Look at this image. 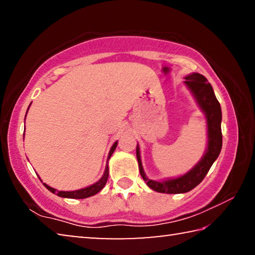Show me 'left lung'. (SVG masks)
I'll use <instances>...</instances> for the list:
<instances>
[{
  "label": "left lung",
  "instance_id": "obj_1",
  "mask_svg": "<svg viewBox=\"0 0 255 255\" xmlns=\"http://www.w3.org/2000/svg\"><path fill=\"white\" fill-rule=\"evenodd\" d=\"M184 84L192 93L193 98L206 116L207 123V148L204 156L200 158L191 170L176 178H169L161 181L150 180L145 174L140 158V148L137 144L136 156L139 165L141 178L146 184L156 192L161 193H184L196 188L205 176L222 150V108L215 96L213 86L206 77L199 73H191L184 77Z\"/></svg>",
  "mask_w": 255,
  "mask_h": 255
}]
</instances>
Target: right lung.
<instances>
[{
  "instance_id": "add662e5",
  "label": "right lung",
  "mask_w": 255,
  "mask_h": 255,
  "mask_svg": "<svg viewBox=\"0 0 255 255\" xmlns=\"http://www.w3.org/2000/svg\"><path fill=\"white\" fill-rule=\"evenodd\" d=\"M30 107V106H29ZM28 112V111H27ZM117 144H118V140L115 141V144L111 146L110 148V152L109 155H108V159H107V165H106V170H105V173L101 176V179L97 181L96 183H93L91 185H89V187L83 188V189H80V190H75V191H59V190H56L54 188L49 187L48 184L44 183L45 187L49 190L50 192L55 193V195H57L58 197H62V198H70V199H84V198H89V197H92L94 195H97L98 192H100L101 190L105 188V185L107 183V180H108V176H109V165H108V161H109L111 155L114 154L116 147H117Z\"/></svg>"
}]
</instances>
